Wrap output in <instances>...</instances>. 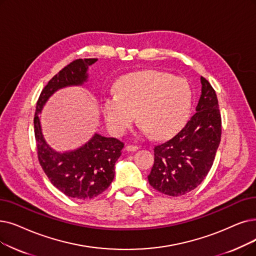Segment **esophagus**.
Listing matches in <instances>:
<instances>
[{
  "label": "esophagus",
  "instance_id": "1",
  "mask_svg": "<svg viewBox=\"0 0 256 256\" xmlns=\"http://www.w3.org/2000/svg\"><path fill=\"white\" fill-rule=\"evenodd\" d=\"M139 148L137 146H132V144H128V146H126V150H128V152H135V150H137Z\"/></svg>",
  "mask_w": 256,
  "mask_h": 256
}]
</instances>
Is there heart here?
<instances>
[{"label":"heart","instance_id":"b5f03b06","mask_svg":"<svg viewBox=\"0 0 256 256\" xmlns=\"http://www.w3.org/2000/svg\"><path fill=\"white\" fill-rule=\"evenodd\" d=\"M192 90L181 77L159 71H142L124 76L116 94L102 99V110L110 130L121 135L135 121L144 132L168 138L179 130L190 112Z\"/></svg>","mask_w":256,"mask_h":256}]
</instances>
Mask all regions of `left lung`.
Here are the masks:
<instances>
[{
	"mask_svg": "<svg viewBox=\"0 0 256 256\" xmlns=\"http://www.w3.org/2000/svg\"><path fill=\"white\" fill-rule=\"evenodd\" d=\"M202 94L196 113L172 139L156 146L148 174L152 188L180 196L201 184L214 164L220 142L222 118L214 88L201 77Z\"/></svg>",
	"mask_w": 256,
	"mask_h": 256,
	"instance_id": "left-lung-1",
	"label": "left lung"
}]
</instances>
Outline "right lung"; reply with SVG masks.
Returning <instances> with one entry per match:
<instances>
[{
  "label": "right lung",
  "mask_w": 256,
  "mask_h": 256,
  "mask_svg": "<svg viewBox=\"0 0 256 256\" xmlns=\"http://www.w3.org/2000/svg\"><path fill=\"white\" fill-rule=\"evenodd\" d=\"M96 60L97 58L75 60L54 75L40 92L33 120L38 158L42 170L58 190L77 200L94 198L110 185L115 176V163L121 156L124 143L116 138L95 134L78 150L56 152L42 137L38 114L48 98L58 88L82 84L88 78V66Z\"/></svg>",
  "instance_id": "add662e5"
}]
</instances>
